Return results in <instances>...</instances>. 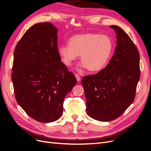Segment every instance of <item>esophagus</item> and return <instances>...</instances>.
<instances>
[{
    "mask_svg": "<svg viewBox=\"0 0 151 151\" xmlns=\"http://www.w3.org/2000/svg\"><path fill=\"white\" fill-rule=\"evenodd\" d=\"M75 76H76V79H77V81H78V82H79L81 80V77L77 74H75Z\"/></svg>",
    "mask_w": 151,
    "mask_h": 151,
    "instance_id": "34e87169",
    "label": "esophagus"
}]
</instances>
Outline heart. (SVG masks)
<instances>
[{
  "instance_id": "1",
  "label": "heart",
  "mask_w": 151,
  "mask_h": 151,
  "mask_svg": "<svg viewBox=\"0 0 151 151\" xmlns=\"http://www.w3.org/2000/svg\"><path fill=\"white\" fill-rule=\"evenodd\" d=\"M108 36L86 33L72 36L68 45L59 47L58 52L65 65L70 66L80 55L81 66L91 71H99L106 66L113 51Z\"/></svg>"
}]
</instances>
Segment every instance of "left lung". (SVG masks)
<instances>
[{"label": "left lung", "instance_id": "1", "mask_svg": "<svg viewBox=\"0 0 151 151\" xmlns=\"http://www.w3.org/2000/svg\"><path fill=\"white\" fill-rule=\"evenodd\" d=\"M110 28L116 34L115 54L108 64L94 75L82 79L86 111L93 119H116L133 103L140 79V55L135 45L118 26Z\"/></svg>", "mask_w": 151, "mask_h": 151}]
</instances>
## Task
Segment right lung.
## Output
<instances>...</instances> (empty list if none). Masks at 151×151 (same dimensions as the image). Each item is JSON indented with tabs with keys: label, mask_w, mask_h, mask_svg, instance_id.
Returning <instances> with one entry per match:
<instances>
[{
	"label": "right lung",
	"mask_w": 151,
	"mask_h": 151,
	"mask_svg": "<svg viewBox=\"0 0 151 151\" xmlns=\"http://www.w3.org/2000/svg\"><path fill=\"white\" fill-rule=\"evenodd\" d=\"M58 50L57 29L45 22L27 30L14 52L11 78L16 99L30 117L42 123L61 116L64 98L77 83Z\"/></svg>",
	"instance_id": "1"
}]
</instances>
